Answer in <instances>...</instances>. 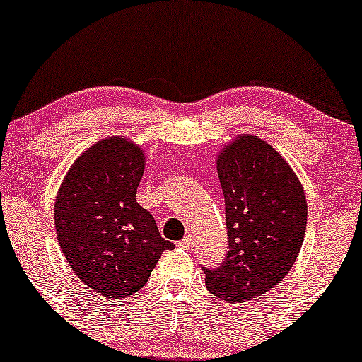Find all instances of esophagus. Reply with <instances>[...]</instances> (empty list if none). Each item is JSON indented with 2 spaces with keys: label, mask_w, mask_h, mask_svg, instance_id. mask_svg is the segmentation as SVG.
<instances>
[{
  "label": "esophagus",
  "mask_w": 362,
  "mask_h": 362,
  "mask_svg": "<svg viewBox=\"0 0 362 362\" xmlns=\"http://www.w3.org/2000/svg\"><path fill=\"white\" fill-rule=\"evenodd\" d=\"M193 243H195V240H193L192 235H188V236H185V238H182L177 245H180L181 248H185V250H188V248L193 247Z\"/></svg>",
  "instance_id": "34e87169"
}]
</instances>
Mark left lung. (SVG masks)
<instances>
[{
    "label": "left lung",
    "mask_w": 362,
    "mask_h": 362,
    "mask_svg": "<svg viewBox=\"0 0 362 362\" xmlns=\"http://www.w3.org/2000/svg\"><path fill=\"white\" fill-rule=\"evenodd\" d=\"M229 250L204 267L209 291L226 304L254 300L283 281L307 226V200L285 158L257 136L242 134L217 158Z\"/></svg>",
    "instance_id": "1"
}]
</instances>
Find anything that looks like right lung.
<instances>
[{"mask_svg": "<svg viewBox=\"0 0 362 362\" xmlns=\"http://www.w3.org/2000/svg\"><path fill=\"white\" fill-rule=\"evenodd\" d=\"M145 153L122 136L95 143L62 181L55 228L72 271L96 293L119 298L148 281L162 252L174 248L136 202Z\"/></svg>", "mask_w": 362, "mask_h": 362, "instance_id": "right-lung-1", "label": "right lung"}]
</instances>
